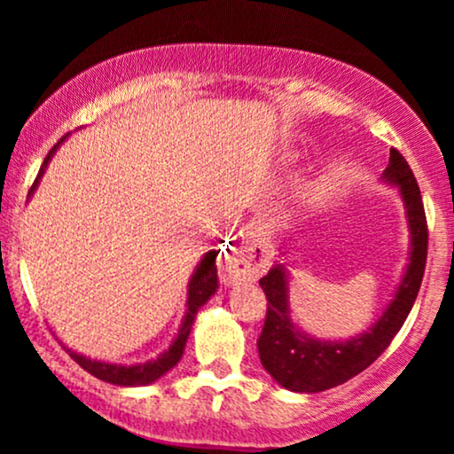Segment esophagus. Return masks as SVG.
Listing matches in <instances>:
<instances>
[{"label": "esophagus", "instance_id": "1", "mask_svg": "<svg viewBox=\"0 0 454 454\" xmlns=\"http://www.w3.org/2000/svg\"><path fill=\"white\" fill-rule=\"evenodd\" d=\"M249 267H245V262L241 258H234L231 256L226 260V267H223V278L228 281H237L245 278V275H249Z\"/></svg>", "mask_w": 454, "mask_h": 454}]
</instances>
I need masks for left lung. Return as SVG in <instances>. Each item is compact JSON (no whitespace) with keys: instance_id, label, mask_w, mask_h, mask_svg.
Segmentation results:
<instances>
[{"instance_id":"left-lung-1","label":"left lung","mask_w":454,"mask_h":454,"mask_svg":"<svg viewBox=\"0 0 454 454\" xmlns=\"http://www.w3.org/2000/svg\"><path fill=\"white\" fill-rule=\"evenodd\" d=\"M382 179L399 187V194L403 198L410 228V262L395 299L369 331L346 341L316 340L299 331L290 316V281L286 262H275L260 279L269 305L267 320L258 340V354L262 367L279 387L294 393H320L358 376L390 346L419 296L429 232L419 184L397 149H390V160Z\"/></svg>"}]
</instances>
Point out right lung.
Segmentation results:
<instances>
[{
    "instance_id": "obj_1",
    "label": "right lung",
    "mask_w": 454,
    "mask_h": 454,
    "mask_svg": "<svg viewBox=\"0 0 454 454\" xmlns=\"http://www.w3.org/2000/svg\"><path fill=\"white\" fill-rule=\"evenodd\" d=\"M64 140L66 137L61 138L44 158V164L43 168H40L38 176H35L34 185H31L29 196L34 194V190L38 187L40 179H43L46 170V164H49L51 158H53V153L59 149V145L64 143ZM215 258H217V252L215 249H211V252L205 254V258H202L200 264L196 267L190 284H187V311L184 316V322H181L179 326V333H176V337L173 340V343H170L168 350L161 352L158 358H153V361H147V363H138V364H114V363L91 361V358L82 356V354H76L72 350H67V354H70V356L74 358L85 372H90L91 376H96L98 380H104V382L117 384V387H145V384H151L155 382V380H160L166 372H170V369L181 361V356H184V350H185V341L187 337H190L192 325H194L198 309H200V307L205 305L213 294H215V290L220 288V284H217Z\"/></svg>"
}]
</instances>
